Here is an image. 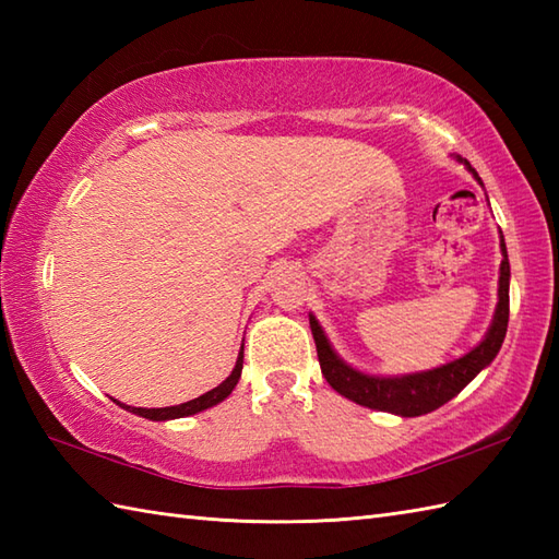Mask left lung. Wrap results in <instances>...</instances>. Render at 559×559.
<instances>
[{"instance_id": "1", "label": "left lung", "mask_w": 559, "mask_h": 559, "mask_svg": "<svg viewBox=\"0 0 559 559\" xmlns=\"http://www.w3.org/2000/svg\"><path fill=\"white\" fill-rule=\"evenodd\" d=\"M459 163L466 165V170L478 177L476 168H471V163L461 156H454ZM500 249H502V264H500V288H497V307L492 314V324L488 334L483 336L476 348H471L461 358L444 362L432 370L423 372H411V374H367L358 367L348 365L346 360L331 346L326 338L324 329L319 326L317 317L310 312V329L317 343V355L319 365H322V374L331 389H336L341 396H346L355 403H360L365 408L372 411H384L401 415V418H415V415L432 413L439 406H444L447 401L454 399L459 391L468 382L478 377L480 370H485L495 355L500 353L502 341L507 336V322H509V257H507V245L500 233Z\"/></svg>"}]
</instances>
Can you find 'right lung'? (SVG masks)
Segmentation results:
<instances>
[{"instance_id": "obj_1", "label": "right lung", "mask_w": 559, "mask_h": 559, "mask_svg": "<svg viewBox=\"0 0 559 559\" xmlns=\"http://www.w3.org/2000/svg\"><path fill=\"white\" fill-rule=\"evenodd\" d=\"M242 360H245V343H242L240 353H237V362H235V367H233V372L228 374V379H225L223 384H218L216 389L206 391V394H201L199 399L180 403V406H168V408H134V406H127V403H120V401H115V403H117V406H120V408H124V411H129V413H134V415H141V418H148V420L187 418V415H194V413H201V411H206V408H213V406H216V403L225 401V399H228V396L233 394V389L237 386V379H240V374H242Z\"/></svg>"}]
</instances>
